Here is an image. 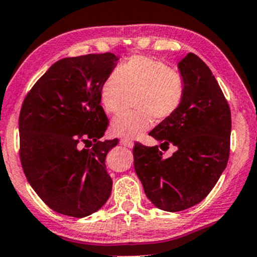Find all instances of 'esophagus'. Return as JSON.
I'll return each instance as SVG.
<instances>
[{
  "mask_svg": "<svg viewBox=\"0 0 257 257\" xmlns=\"http://www.w3.org/2000/svg\"><path fill=\"white\" fill-rule=\"evenodd\" d=\"M120 145L128 147V149H132L133 146H134V143L131 140V139H126V138H122L120 139Z\"/></svg>",
  "mask_w": 257,
  "mask_h": 257,
  "instance_id": "1",
  "label": "esophagus"
}]
</instances>
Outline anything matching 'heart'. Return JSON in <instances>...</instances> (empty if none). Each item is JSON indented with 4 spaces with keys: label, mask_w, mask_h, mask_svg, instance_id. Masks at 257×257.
<instances>
[{
    "label": "heart",
    "mask_w": 257,
    "mask_h": 257,
    "mask_svg": "<svg viewBox=\"0 0 257 257\" xmlns=\"http://www.w3.org/2000/svg\"><path fill=\"white\" fill-rule=\"evenodd\" d=\"M139 111H122L111 120V133L135 139L151 128L153 116L166 119L178 111L185 95L181 75L163 61L135 55L111 72L100 88V104L107 113L118 111L126 93H135Z\"/></svg>",
    "instance_id": "heart-1"
}]
</instances>
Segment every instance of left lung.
<instances>
[{"instance_id": "obj_1", "label": "left lung", "mask_w": 257, "mask_h": 257, "mask_svg": "<svg viewBox=\"0 0 257 257\" xmlns=\"http://www.w3.org/2000/svg\"><path fill=\"white\" fill-rule=\"evenodd\" d=\"M185 95L175 113L149 133L162 150L176 147L164 158L158 146L135 144L134 169L147 198L164 211L185 210L208 196L229 156L231 110L206 64L188 53L178 64Z\"/></svg>"}]
</instances>
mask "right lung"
<instances>
[{"label":"right lung","instance_id":"add662e5","mask_svg":"<svg viewBox=\"0 0 257 257\" xmlns=\"http://www.w3.org/2000/svg\"><path fill=\"white\" fill-rule=\"evenodd\" d=\"M117 61L112 53L61 59L38 79L23 102V170L38 197L59 214L88 216L111 194L105 158L118 140L100 141L108 124L100 105V88ZM81 141L93 147L82 149Z\"/></svg>","mask_w":257,"mask_h":257}]
</instances>
